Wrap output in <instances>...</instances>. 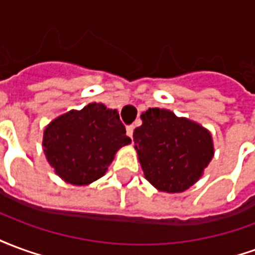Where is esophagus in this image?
Returning <instances> with one entry per match:
<instances>
[{"label":"esophagus","instance_id":"1","mask_svg":"<svg viewBox=\"0 0 255 255\" xmlns=\"http://www.w3.org/2000/svg\"><path fill=\"white\" fill-rule=\"evenodd\" d=\"M127 135L129 138H132L133 135V126H128L127 127Z\"/></svg>","mask_w":255,"mask_h":255}]
</instances>
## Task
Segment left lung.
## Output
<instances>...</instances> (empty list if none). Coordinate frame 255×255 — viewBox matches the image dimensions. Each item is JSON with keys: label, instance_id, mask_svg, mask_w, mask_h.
<instances>
[{"label": "left lung", "instance_id": "8db88e82", "mask_svg": "<svg viewBox=\"0 0 255 255\" xmlns=\"http://www.w3.org/2000/svg\"><path fill=\"white\" fill-rule=\"evenodd\" d=\"M140 119L142 126L135 128L133 142L144 177L158 191H186L213 158L210 132L168 109L149 108Z\"/></svg>", "mask_w": 255, "mask_h": 255}]
</instances>
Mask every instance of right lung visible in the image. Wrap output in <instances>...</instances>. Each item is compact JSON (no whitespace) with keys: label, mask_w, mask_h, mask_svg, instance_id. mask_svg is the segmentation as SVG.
<instances>
[{"label":"right lung","mask_w":255,"mask_h":255,"mask_svg":"<svg viewBox=\"0 0 255 255\" xmlns=\"http://www.w3.org/2000/svg\"><path fill=\"white\" fill-rule=\"evenodd\" d=\"M129 143L119 112L94 102L54 119L43 131L42 146L64 182L87 186L104 176L117 150Z\"/></svg>","instance_id":"1"}]
</instances>
